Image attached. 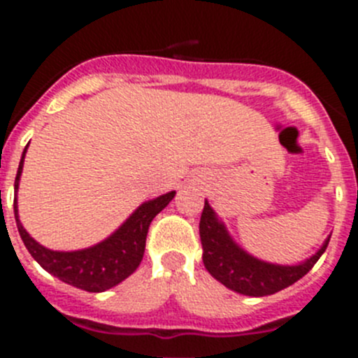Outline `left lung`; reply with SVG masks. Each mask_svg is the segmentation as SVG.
I'll use <instances>...</instances> for the list:
<instances>
[{
    "mask_svg": "<svg viewBox=\"0 0 358 358\" xmlns=\"http://www.w3.org/2000/svg\"><path fill=\"white\" fill-rule=\"evenodd\" d=\"M199 233L202 243V262L208 273L229 290L251 297L271 296L301 280L314 267L322 252L327 251L331 236L322 242L315 255L301 264H271L240 248L208 201H204Z\"/></svg>",
    "mask_w": 358,
    "mask_h": 358,
    "instance_id": "left-lung-1",
    "label": "left lung"
}]
</instances>
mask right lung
<instances>
[{
	"instance_id": "1",
	"label": "right lung",
	"mask_w": 358,
	"mask_h": 358,
	"mask_svg": "<svg viewBox=\"0 0 358 358\" xmlns=\"http://www.w3.org/2000/svg\"><path fill=\"white\" fill-rule=\"evenodd\" d=\"M27 148L28 145L24 147L23 156L19 161L14 182V215L19 235L31 258L44 271H48L61 281L77 289L87 290V292H103L122 283L125 278L134 273L143 260L145 240H147L152 218L169 206L176 192H169V194L143 202L141 206L132 211L131 217L115 233H110L106 240L94 243L91 248L78 249V251H53L31 238L19 220L17 189L21 173H23Z\"/></svg>"
}]
</instances>
